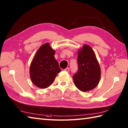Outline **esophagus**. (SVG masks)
Here are the masks:
<instances>
[{
  "label": "esophagus",
  "mask_w": 128,
  "mask_h": 128,
  "mask_svg": "<svg viewBox=\"0 0 128 128\" xmlns=\"http://www.w3.org/2000/svg\"><path fill=\"white\" fill-rule=\"evenodd\" d=\"M64 70H65V71L67 72H69V70H70V69L69 68H66V69H64Z\"/></svg>",
  "instance_id": "esophagus-1"
}]
</instances>
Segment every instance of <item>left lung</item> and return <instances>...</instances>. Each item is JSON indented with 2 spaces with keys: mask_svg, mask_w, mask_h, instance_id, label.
<instances>
[{
  "mask_svg": "<svg viewBox=\"0 0 128 128\" xmlns=\"http://www.w3.org/2000/svg\"><path fill=\"white\" fill-rule=\"evenodd\" d=\"M78 71L72 77L76 88L83 92L96 88L100 80V69L94 52L90 46L84 45L82 50H78Z\"/></svg>",
  "mask_w": 128,
  "mask_h": 128,
  "instance_id": "left-lung-1",
  "label": "left lung"
}]
</instances>
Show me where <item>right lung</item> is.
<instances>
[{"mask_svg": "<svg viewBox=\"0 0 128 128\" xmlns=\"http://www.w3.org/2000/svg\"><path fill=\"white\" fill-rule=\"evenodd\" d=\"M54 54L55 50L47 43L39 48L32 60L30 69V77L32 82L38 88H48L61 71Z\"/></svg>", "mask_w": 128, "mask_h": 128, "instance_id": "add662e5", "label": "right lung"}]
</instances>
